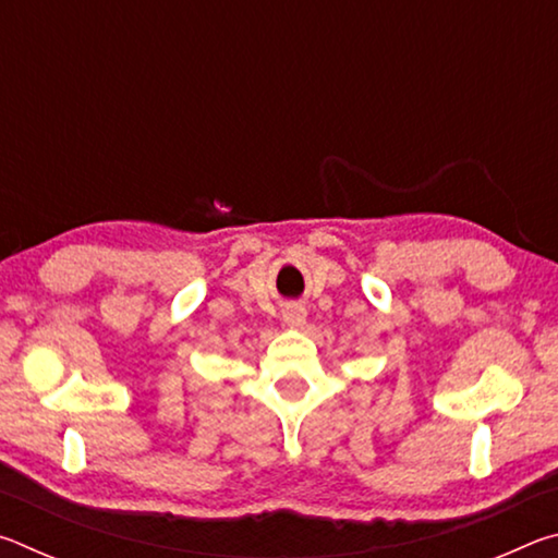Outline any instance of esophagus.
<instances>
[{
  "instance_id": "34e87169",
  "label": "esophagus",
  "mask_w": 558,
  "mask_h": 558,
  "mask_svg": "<svg viewBox=\"0 0 558 558\" xmlns=\"http://www.w3.org/2000/svg\"><path fill=\"white\" fill-rule=\"evenodd\" d=\"M305 319H307V310L302 307V305L282 307V323H286V327L300 329L302 325H305Z\"/></svg>"
}]
</instances>
